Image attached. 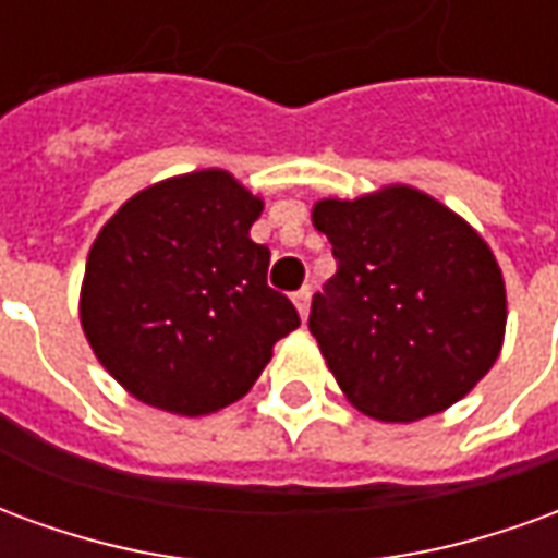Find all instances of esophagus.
Instances as JSON below:
<instances>
[{
	"label": "esophagus",
	"mask_w": 558,
	"mask_h": 558,
	"mask_svg": "<svg viewBox=\"0 0 558 558\" xmlns=\"http://www.w3.org/2000/svg\"><path fill=\"white\" fill-rule=\"evenodd\" d=\"M292 302L299 307V316L307 319V314H311V287H302V290L292 295Z\"/></svg>",
	"instance_id": "esophagus-1"
}]
</instances>
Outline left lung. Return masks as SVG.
Listing matches in <instances>:
<instances>
[{
	"mask_svg": "<svg viewBox=\"0 0 558 558\" xmlns=\"http://www.w3.org/2000/svg\"><path fill=\"white\" fill-rule=\"evenodd\" d=\"M338 275L311 304V335L355 410L418 421L454 407L487 376L508 299L490 244L410 184L319 199Z\"/></svg>",
	"mask_w": 558,
	"mask_h": 558,
	"instance_id": "obj_1",
	"label": "left lung"
}]
</instances>
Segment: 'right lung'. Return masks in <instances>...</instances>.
Listing matches in <instances>:
<instances>
[{"mask_svg":"<svg viewBox=\"0 0 558 558\" xmlns=\"http://www.w3.org/2000/svg\"><path fill=\"white\" fill-rule=\"evenodd\" d=\"M263 196L232 172L155 182L119 206L92 242L80 326L128 395L172 415L244 398L280 338L299 328L266 283L268 247L251 239Z\"/></svg>","mask_w":558,"mask_h":558,"instance_id":"obj_1","label":"right lung"}]
</instances>
